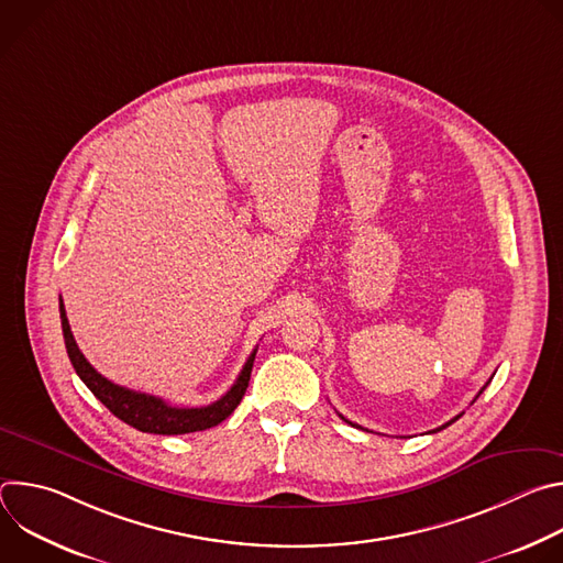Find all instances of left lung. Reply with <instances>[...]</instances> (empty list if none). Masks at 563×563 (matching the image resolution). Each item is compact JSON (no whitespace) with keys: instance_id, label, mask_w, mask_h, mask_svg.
Returning <instances> with one entry per match:
<instances>
[{"instance_id":"1","label":"left lung","mask_w":563,"mask_h":563,"mask_svg":"<svg viewBox=\"0 0 563 563\" xmlns=\"http://www.w3.org/2000/svg\"><path fill=\"white\" fill-rule=\"evenodd\" d=\"M486 385H488V383H486ZM486 385H484V387H481V391H484V389H486ZM481 391H478V394H476V398H478V396H481ZM476 398H474V400H476ZM459 417H461V415H459ZM459 417H454V419H452V421H450V423H445V426H441V428H437V430H434V432H439V430H443V428H448V426H452V423H454V421H456V419H459ZM341 419H343V421H347V419H345V417H341ZM347 423H350V426H354V423H352V421H347ZM356 428H358V426H356Z\"/></svg>"}]
</instances>
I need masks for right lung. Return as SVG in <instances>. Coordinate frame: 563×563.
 <instances>
[{
	"label": "right lung",
	"instance_id": "right-lung-1",
	"mask_svg": "<svg viewBox=\"0 0 563 563\" xmlns=\"http://www.w3.org/2000/svg\"><path fill=\"white\" fill-rule=\"evenodd\" d=\"M59 318H62V332H64L66 352H68V358H70L77 376L82 378L85 385L111 410V415H115L120 421H124L126 426H131L140 432L167 434L169 437V434H189V432H200V430L213 428V426L222 423L240 406V400H243V396L247 391L254 358H256L258 350H254L250 354L243 372L238 374L231 389L222 398H218L216 404L205 406V408H174L163 398L115 385L113 380L104 378L85 358V354L79 352V347L73 339L70 325H68V318H66V309H64L62 298H59Z\"/></svg>",
	"mask_w": 563,
	"mask_h": 563
}]
</instances>
